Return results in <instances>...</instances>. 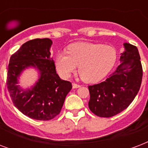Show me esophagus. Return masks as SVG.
I'll use <instances>...</instances> for the list:
<instances>
[{"mask_svg": "<svg viewBox=\"0 0 148 148\" xmlns=\"http://www.w3.org/2000/svg\"><path fill=\"white\" fill-rule=\"evenodd\" d=\"M72 85H73V88H80V87H81V85H80V84H76V83H73V84H72Z\"/></svg>", "mask_w": 148, "mask_h": 148, "instance_id": "34e87169", "label": "esophagus"}]
</instances>
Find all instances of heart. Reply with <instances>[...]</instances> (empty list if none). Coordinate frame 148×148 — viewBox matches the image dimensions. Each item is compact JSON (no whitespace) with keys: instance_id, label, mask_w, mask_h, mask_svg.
Returning a JSON list of instances; mask_svg holds the SVG:
<instances>
[{"instance_id":"1","label":"heart","mask_w":148,"mask_h":148,"mask_svg":"<svg viewBox=\"0 0 148 148\" xmlns=\"http://www.w3.org/2000/svg\"><path fill=\"white\" fill-rule=\"evenodd\" d=\"M116 50L113 47L92 42H76L67 48V53H60L56 57L59 74L67 78L78 66L83 81L96 82L106 76L116 61Z\"/></svg>"}]
</instances>
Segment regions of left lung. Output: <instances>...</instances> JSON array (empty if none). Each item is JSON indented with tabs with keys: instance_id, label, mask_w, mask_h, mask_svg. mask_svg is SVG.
<instances>
[{
	"instance_id": "left-lung-1",
	"label": "left lung",
	"mask_w": 148,
	"mask_h": 148,
	"mask_svg": "<svg viewBox=\"0 0 148 148\" xmlns=\"http://www.w3.org/2000/svg\"><path fill=\"white\" fill-rule=\"evenodd\" d=\"M121 64L101 83L89 85L90 110L100 117L116 116L129 106L139 92L143 77L140 57L137 47L124 43Z\"/></svg>"
}]
</instances>
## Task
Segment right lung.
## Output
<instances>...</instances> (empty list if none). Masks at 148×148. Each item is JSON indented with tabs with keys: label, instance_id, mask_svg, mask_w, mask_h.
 Wrapping results in <instances>:
<instances>
[{
	"label": "right lung",
	"instance_id": "1",
	"mask_svg": "<svg viewBox=\"0 0 148 148\" xmlns=\"http://www.w3.org/2000/svg\"><path fill=\"white\" fill-rule=\"evenodd\" d=\"M51 39H35L24 43L9 60L7 86L14 105L31 119L47 121L60 114L66 95L71 90L70 82L60 78L50 57ZM28 66L36 67L40 77L32 89L23 91L17 77Z\"/></svg>",
	"mask_w": 148,
	"mask_h": 148
}]
</instances>
